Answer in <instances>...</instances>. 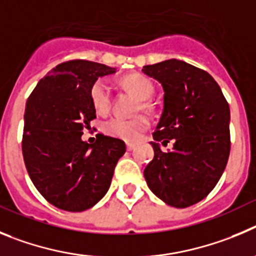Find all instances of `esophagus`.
<instances>
[{
    "label": "esophagus",
    "mask_w": 256,
    "mask_h": 256,
    "mask_svg": "<svg viewBox=\"0 0 256 256\" xmlns=\"http://www.w3.org/2000/svg\"><path fill=\"white\" fill-rule=\"evenodd\" d=\"M126 149H128V152L134 150V149H135V144H132V142H126Z\"/></svg>",
    "instance_id": "esophagus-1"
}]
</instances>
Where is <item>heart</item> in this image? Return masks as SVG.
<instances>
[{
    "label": "heart",
    "mask_w": 256,
    "mask_h": 256,
    "mask_svg": "<svg viewBox=\"0 0 256 256\" xmlns=\"http://www.w3.org/2000/svg\"><path fill=\"white\" fill-rule=\"evenodd\" d=\"M121 84L125 89L136 96L142 102L138 106L136 112L148 111L150 108L149 98L153 96V82L144 75L132 74L122 78ZM90 100L94 110L98 114H106L112 106V88L107 79H98L94 82L90 88ZM149 126L146 117L139 116L135 118H122V117H112L103 124V131L110 136L125 142H135Z\"/></svg>",
    "instance_id": "1"
}]
</instances>
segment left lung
Wrapping results in <instances>:
<instances>
[{"mask_svg": "<svg viewBox=\"0 0 256 256\" xmlns=\"http://www.w3.org/2000/svg\"><path fill=\"white\" fill-rule=\"evenodd\" d=\"M142 72L164 90L145 181L166 204L188 208L204 199L224 171L231 149L230 106L217 82L188 62L167 60L144 66ZM170 140L174 149L160 151L158 142Z\"/></svg>", "mask_w": 256, "mask_h": 256, "instance_id": "obj_1", "label": "left lung"}]
</instances>
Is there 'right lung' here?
Returning <instances> with one entry per match:
<instances>
[{"label": "right lung", "instance_id": "obj_1", "mask_svg": "<svg viewBox=\"0 0 256 256\" xmlns=\"http://www.w3.org/2000/svg\"><path fill=\"white\" fill-rule=\"evenodd\" d=\"M116 72L98 62H62L39 80L26 100L22 156L36 190L52 206L82 212L100 202L125 154L122 140L96 135L82 142L96 110L90 88L98 78Z\"/></svg>", "mask_w": 256, "mask_h": 256}]
</instances>
